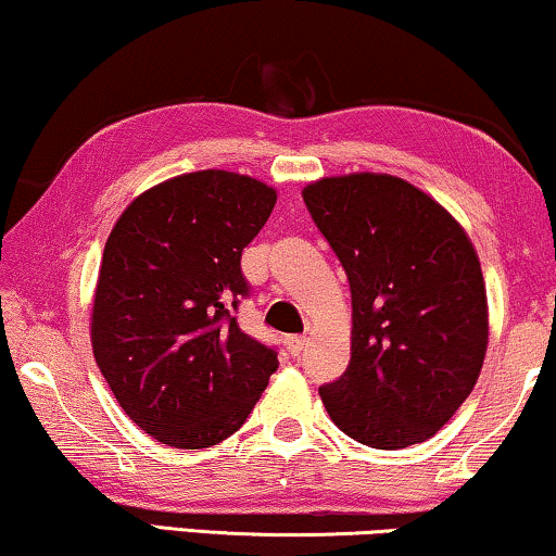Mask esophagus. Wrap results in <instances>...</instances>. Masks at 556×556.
<instances>
[{"instance_id":"34e87169","label":"esophagus","mask_w":556,"mask_h":556,"mask_svg":"<svg viewBox=\"0 0 556 556\" xmlns=\"http://www.w3.org/2000/svg\"><path fill=\"white\" fill-rule=\"evenodd\" d=\"M306 346H308L306 337H288L286 339V349L291 356H301L303 352H306Z\"/></svg>"}]
</instances>
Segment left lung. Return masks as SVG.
I'll use <instances>...</instances> for the list:
<instances>
[{"label":"left lung","mask_w":556,"mask_h":556,"mask_svg":"<svg viewBox=\"0 0 556 556\" xmlns=\"http://www.w3.org/2000/svg\"><path fill=\"white\" fill-rule=\"evenodd\" d=\"M303 202L352 288V359L318 387L326 413L379 451L422 443L466 402L489 346L473 242L443 204L392 174L324 177Z\"/></svg>","instance_id":"obj_1"}]
</instances>
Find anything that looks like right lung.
I'll return each instance as SVG.
<instances>
[{
  "label": "right lung",
  "instance_id": "add662e5",
  "mask_svg": "<svg viewBox=\"0 0 556 556\" xmlns=\"http://www.w3.org/2000/svg\"><path fill=\"white\" fill-rule=\"evenodd\" d=\"M276 200L245 174L204 169L147 189L113 225L90 341L113 397L159 443H223L278 369L235 318L248 295L242 250Z\"/></svg>",
  "mask_w": 556,
  "mask_h": 556
}]
</instances>
